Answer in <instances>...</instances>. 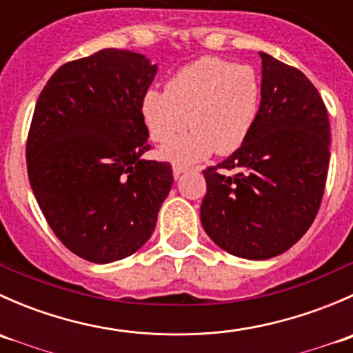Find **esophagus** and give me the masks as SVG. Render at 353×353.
<instances>
[{
    "mask_svg": "<svg viewBox=\"0 0 353 353\" xmlns=\"http://www.w3.org/2000/svg\"><path fill=\"white\" fill-rule=\"evenodd\" d=\"M190 169V165H183V163H174L172 165V174H174V177H181V174H184L186 172V170Z\"/></svg>",
    "mask_w": 353,
    "mask_h": 353,
    "instance_id": "1",
    "label": "esophagus"
}]
</instances>
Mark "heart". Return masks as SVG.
Returning a JSON list of instances; mask_svg holds the SVG:
<instances>
[{
  "label": "heart",
  "mask_w": 353,
  "mask_h": 353,
  "mask_svg": "<svg viewBox=\"0 0 353 353\" xmlns=\"http://www.w3.org/2000/svg\"><path fill=\"white\" fill-rule=\"evenodd\" d=\"M261 85L254 70L219 58H201L181 68L165 92L148 90L141 117L155 143L174 140L188 124L193 130L162 148L172 162H194L210 155H229L248 140L258 117Z\"/></svg>",
  "instance_id": "heart-1"
}]
</instances>
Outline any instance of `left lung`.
Returning <instances> with one entry per match:
<instances>
[{
	"instance_id": "1",
	"label": "left lung",
	"mask_w": 353,
	"mask_h": 353,
	"mask_svg": "<svg viewBox=\"0 0 353 353\" xmlns=\"http://www.w3.org/2000/svg\"><path fill=\"white\" fill-rule=\"evenodd\" d=\"M261 104L248 140L206 167L201 223L230 254L268 259L292 248L319 212L330 165V119L301 70L266 52Z\"/></svg>"
}]
</instances>
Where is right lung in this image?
Returning a JSON list of instances; mask_svg holds the SVG:
<instances>
[{
  "label": "right lung",
  "mask_w": 353,
  "mask_h": 353,
  "mask_svg": "<svg viewBox=\"0 0 353 353\" xmlns=\"http://www.w3.org/2000/svg\"><path fill=\"white\" fill-rule=\"evenodd\" d=\"M157 65L102 49L65 63L42 88L27 137V174L59 241L80 258L133 254L155 229L172 186L169 162L150 150L141 102Z\"/></svg>",
  "instance_id": "obj_1"
}]
</instances>
